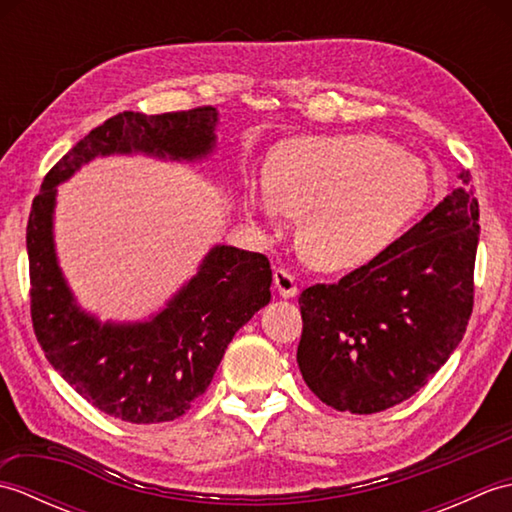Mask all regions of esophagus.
Instances as JSON below:
<instances>
[{
	"label": "esophagus",
	"instance_id": "esophagus-1",
	"mask_svg": "<svg viewBox=\"0 0 512 512\" xmlns=\"http://www.w3.org/2000/svg\"><path fill=\"white\" fill-rule=\"evenodd\" d=\"M275 288L284 299L295 297L299 292L295 275H292L290 270H286V268H275Z\"/></svg>",
	"mask_w": 512,
	"mask_h": 512
}]
</instances>
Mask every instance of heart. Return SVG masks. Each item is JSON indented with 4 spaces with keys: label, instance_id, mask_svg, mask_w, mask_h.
<instances>
[{
    "label": "heart",
    "instance_id": "1",
    "mask_svg": "<svg viewBox=\"0 0 512 512\" xmlns=\"http://www.w3.org/2000/svg\"><path fill=\"white\" fill-rule=\"evenodd\" d=\"M422 162L378 136H301L281 143L248 213L275 228L299 215L297 246L325 273L372 262L429 198Z\"/></svg>",
    "mask_w": 512,
    "mask_h": 512
}]
</instances>
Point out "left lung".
I'll list each match as a JSON object with an SVG mask.
<instances>
[{"label": "left lung", "instance_id": "left-lung-1", "mask_svg": "<svg viewBox=\"0 0 512 512\" xmlns=\"http://www.w3.org/2000/svg\"><path fill=\"white\" fill-rule=\"evenodd\" d=\"M436 209L339 284L301 292L297 363L339 411L376 413L411 398L449 361L473 312L480 206L469 171Z\"/></svg>", "mask_w": 512, "mask_h": 512}]
</instances>
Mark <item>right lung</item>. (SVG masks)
<instances>
[{
    "label": "right lung",
    "mask_w": 512,
    "mask_h": 512,
    "mask_svg": "<svg viewBox=\"0 0 512 512\" xmlns=\"http://www.w3.org/2000/svg\"><path fill=\"white\" fill-rule=\"evenodd\" d=\"M215 123L211 105L156 116L116 114L46 173L32 200L26 228L32 328L65 383L112 418L154 424L189 411L211 385L235 332L270 301L273 270L262 253L215 246L198 275L151 321L99 323L74 303L54 255V187L96 156L143 151L204 158L215 145Z\"/></svg>",
    "instance_id": "add662e5"
}]
</instances>
